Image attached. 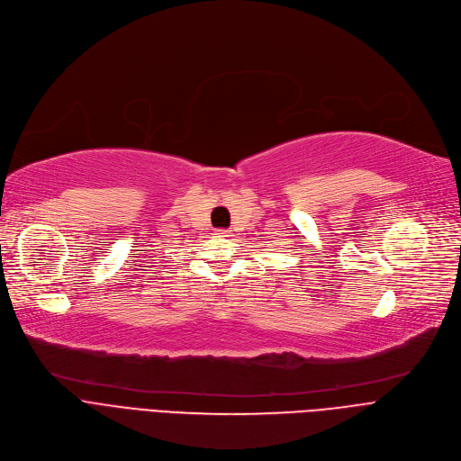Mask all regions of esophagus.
Instances as JSON below:
<instances>
[{
  "label": "esophagus",
  "mask_w": 461,
  "mask_h": 461,
  "mask_svg": "<svg viewBox=\"0 0 461 461\" xmlns=\"http://www.w3.org/2000/svg\"><path fill=\"white\" fill-rule=\"evenodd\" d=\"M218 235H228L226 230H218Z\"/></svg>",
  "instance_id": "34e87169"
}]
</instances>
